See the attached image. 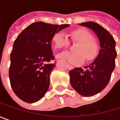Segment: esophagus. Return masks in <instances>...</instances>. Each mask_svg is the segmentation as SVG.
<instances>
[{
	"instance_id": "esophagus-1",
	"label": "esophagus",
	"mask_w": 120,
	"mask_h": 120,
	"mask_svg": "<svg viewBox=\"0 0 120 120\" xmlns=\"http://www.w3.org/2000/svg\"><path fill=\"white\" fill-rule=\"evenodd\" d=\"M67 67H68V69H74V67H73V66H71V65H67Z\"/></svg>"
}]
</instances>
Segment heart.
Listing matches in <instances>:
<instances>
[{"instance_id":"1","label":"heart","mask_w":120,"mask_h":120,"mask_svg":"<svg viewBox=\"0 0 120 120\" xmlns=\"http://www.w3.org/2000/svg\"><path fill=\"white\" fill-rule=\"evenodd\" d=\"M71 36L73 40L79 41L80 44L76 48V51H63L57 55V57L68 62L72 64H81L85 60V57L87 60L93 59L98 50L97 44L93 40L92 34L85 29H78L74 30L71 33ZM53 42L55 48L62 49L67 47L69 44V40L64 32H58L53 37Z\"/></svg>"}]
</instances>
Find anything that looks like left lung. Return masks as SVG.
I'll use <instances>...</instances> for the list:
<instances>
[{"label":"left lung","mask_w":120,"mask_h":120,"mask_svg":"<svg viewBox=\"0 0 120 120\" xmlns=\"http://www.w3.org/2000/svg\"><path fill=\"white\" fill-rule=\"evenodd\" d=\"M79 25L94 32L99 41L100 49L95 60L85 67V69L76 67L69 71L70 83L80 95L92 97L101 92L110 81L115 67V41L107 30L95 22H84Z\"/></svg>","instance_id":"8db88e82"}]
</instances>
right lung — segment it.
<instances>
[{"mask_svg":"<svg viewBox=\"0 0 120 120\" xmlns=\"http://www.w3.org/2000/svg\"><path fill=\"white\" fill-rule=\"evenodd\" d=\"M69 24L33 23L16 37L10 54L9 77L14 92L26 103L40 100L47 92L56 64L51 49L54 35Z\"/></svg>","mask_w":120,"mask_h":120,"instance_id":"1","label":"right lung"}]
</instances>
